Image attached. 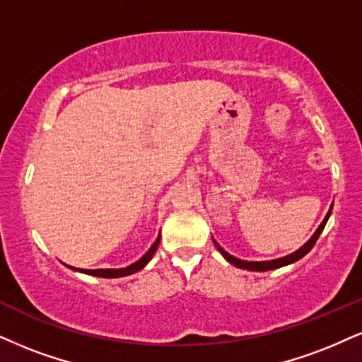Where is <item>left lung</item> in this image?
<instances>
[{"mask_svg":"<svg viewBox=\"0 0 362 362\" xmlns=\"http://www.w3.org/2000/svg\"><path fill=\"white\" fill-rule=\"evenodd\" d=\"M331 211H332V206H331V209H329L327 215H325L324 221L320 223V226L317 228V231H315V233L312 235V238L309 240V242H307V243L304 245V247H300V248L297 250V252L290 253V255H287V257L276 258V260H270V262H247V260H240V258H235L233 255H230V253H226L225 250H223V248L220 247V245H218V243L215 242V240H213V242H215V247H216L218 250H220L221 255L225 257L226 260H228V262L231 263V265L238 267V269H245V270H250V272H267V270H275V269H280V267L290 265V263H293V262L300 260L302 257L307 255V253L310 252L312 247H314L315 242H317L319 235L322 233V230H324L325 223H327L329 216H331Z\"/></svg>","mask_w":362,"mask_h":362,"instance_id":"obj_1","label":"left lung"}]
</instances>
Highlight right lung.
I'll return each mask as SVG.
<instances>
[{
    "label": "right lung",
    "mask_w": 362,
    "mask_h": 362,
    "mask_svg": "<svg viewBox=\"0 0 362 362\" xmlns=\"http://www.w3.org/2000/svg\"><path fill=\"white\" fill-rule=\"evenodd\" d=\"M159 240H160V235L156 238V242L153 243V247L147 250V253L142 258H139L136 263H132V265L126 267V269H95V270H83V269H75V267H69V269L72 270H77V272H82V274H87V275H93V276H102V279H119V276H126V275H132L136 274V272H139L144 269V267L149 263L151 258H153L154 252L158 250L159 247Z\"/></svg>",
    "instance_id": "obj_1"
}]
</instances>
